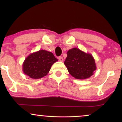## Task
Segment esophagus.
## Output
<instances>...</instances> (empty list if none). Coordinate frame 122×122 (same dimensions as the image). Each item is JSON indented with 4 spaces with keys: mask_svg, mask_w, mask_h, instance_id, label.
Masks as SVG:
<instances>
[{
    "mask_svg": "<svg viewBox=\"0 0 122 122\" xmlns=\"http://www.w3.org/2000/svg\"><path fill=\"white\" fill-rule=\"evenodd\" d=\"M58 59H59V61H63V58L62 56H59L58 57Z\"/></svg>",
    "mask_w": 122,
    "mask_h": 122,
    "instance_id": "1",
    "label": "esophagus"
}]
</instances>
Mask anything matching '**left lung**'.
I'll return each instance as SVG.
<instances>
[{"mask_svg":"<svg viewBox=\"0 0 122 122\" xmlns=\"http://www.w3.org/2000/svg\"><path fill=\"white\" fill-rule=\"evenodd\" d=\"M64 63L69 74L77 79L90 78L97 69L92 55L76 48L67 51V57Z\"/></svg>","mask_w":122,"mask_h":122,"instance_id":"1","label":"left lung"}]
</instances>
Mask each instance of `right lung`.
Instances as JSON below:
<instances>
[{"instance_id": "obj_1", "label": "right lung", "mask_w": 122, "mask_h": 122, "mask_svg": "<svg viewBox=\"0 0 122 122\" xmlns=\"http://www.w3.org/2000/svg\"><path fill=\"white\" fill-rule=\"evenodd\" d=\"M57 61L51 52L39 50L25 58L23 63V73L32 79H40L48 74L51 66Z\"/></svg>"}]
</instances>
